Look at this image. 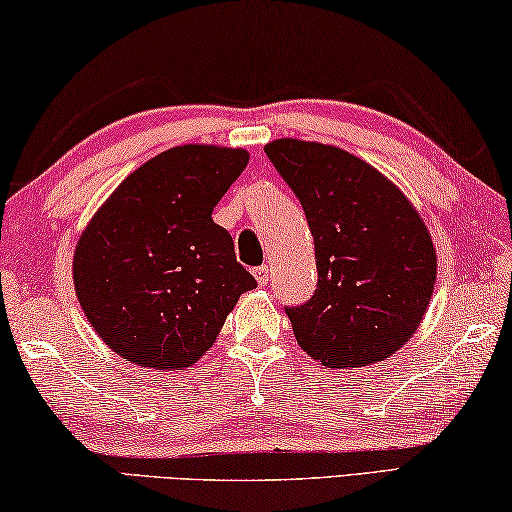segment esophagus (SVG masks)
Wrapping results in <instances>:
<instances>
[{"label":"esophagus","instance_id":"34e87169","mask_svg":"<svg viewBox=\"0 0 512 512\" xmlns=\"http://www.w3.org/2000/svg\"><path fill=\"white\" fill-rule=\"evenodd\" d=\"M254 276H256V283H258V286H267V281H270V267H267V265L256 267V270H254Z\"/></svg>","mask_w":512,"mask_h":512}]
</instances>
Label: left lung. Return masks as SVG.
Listing matches in <instances>:
<instances>
[{"instance_id":"obj_1","label":"left lung","mask_w":512,"mask_h":512,"mask_svg":"<svg viewBox=\"0 0 512 512\" xmlns=\"http://www.w3.org/2000/svg\"><path fill=\"white\" fill-rule=\"evenodd\" d=\"M265 154L295 190L315 240V295L286 311L299 347L329 367L390 358L420 329L438 276L420 211L340 147L279 138Z\"/></svg>"}]
</instances>
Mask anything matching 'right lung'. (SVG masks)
I'll return each instance as SVG.
<instances>
[{
    "label": "right lung",
    "instance_id": "right-lung-1",
    "mask_svg": "<svg viewBox=\"0 0 512 512\" xmlns=\"http://www.w3.org/2000/svg\"><path fill=\"white\" fill-rule=\"evenodd\" d=\"M249 163L242 147L181 145L133 170L74 247L83 315L108 349L154 370L206 354L254 276L213 208Z\"/></svg>",
    "mask_w": 512,
    "mask_h": 512
}]
</instances>
